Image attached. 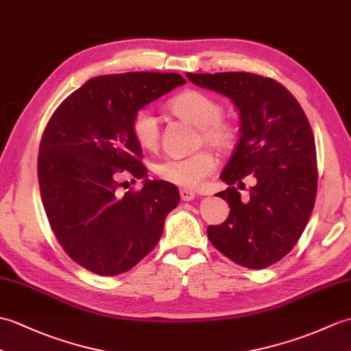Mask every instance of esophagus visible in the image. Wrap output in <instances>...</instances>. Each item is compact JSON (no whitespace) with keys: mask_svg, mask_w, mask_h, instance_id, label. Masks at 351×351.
Returning <instances> with one entry per match:
<instances>
[{"mask_svg":"<svg viewBox=\"0 0 351 351\" xmlns=\"http://www.w3.org/2000/svg\"><path fill=\"white\" fill-rule=\"evenodd\" d=\"M179 194H181V199L184 202H191L195 199V193L191 190H181L179 191Z\"/></svg>","mask_w":351,"mask_h":351,"instance_id":"obj_1","label":"esophagus"}]
</instances>
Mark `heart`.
Instances as JSON below:
<instances>
[{"label":"heart","instance_id":"b5f03b06","mask_svg":"<svg viewBox=\"0 0 351 351\" xmlns=\"http://www.w3.org/2000/svg\"><path fill=\"white\" fill-rule=\"evenodd\" d=\"M169 110L179 119L200 128V143L226 152L233 149L238 132L229 121L223 119V106L202 91L189 89L173 97ZM133 138L142 149L154 151L160 143V125L149 109H138L130 122ZM217 160L213 154L202 151L185 158H167L156 166V173L165 181L182 189H195L214 172Z\"/></svg>","mask_w":351,"mask_h":351}]
</instances>
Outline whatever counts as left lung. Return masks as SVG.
Returning <instances> with one entry per match:
<instances>
[{"label": "left lung", "mask_w": 351, "mask_h": 351, "mask_svg": "<svg viewBox=\"0 0 351 351\" xmlns=\"http://www.w3.org/2000/svg\"><path fill=\"white\" fill-rule=\"evenodd\" d=\"M193 84L223 94L241 118V137L217 193L230 214L208 227L210 243L232 262L263 269L289 254L311 217L317 193V154L304 109L286 86L254 73H186ZM251 174L256 185L247 201L234 184Z\"/></svg>", "instance_id": "8db88e82"}]
</instances>
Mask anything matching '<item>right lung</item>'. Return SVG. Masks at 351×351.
Here are the masks:
<instances>
[{
  "label": "right lung",
  "instance_id": "obj_1",
  "mask_svg": "<svg viewBox=\"0 0 351 351\" xmlns=\"http://www.w3.org/2000/svg\"><path fill=\"white\" fill-rule=\"evenodd\" d=\"M176 73L132 71L89 79L49 119L37 173L46 215L62 250L97 275L134 267L157 245L179 203L176 185L146 178L133 138L134 113L184 85ZM128 171L144 179L138 192L117 193Z\"/></svg>",
  "mask_w": 351,
  "mask_h": 351
}]
</instances>
